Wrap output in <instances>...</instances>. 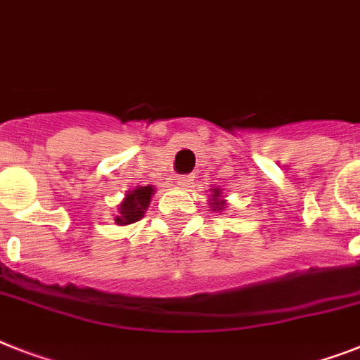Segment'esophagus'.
I'll list each match as a JSON object with an SVG mask.
<instances>
[{"mask_svg":"<svg viewBox=\"0 0 360 360\" xmlns=\"http://www.w3.org/2000/svg\"><path fill=\"white\" fill-rule=\"evenodd\" d=\"M193 182H195V176H191V174H178L176 176V186L182 187V189L191 187Z\"/></svg>","mask_w":360,"mask_h":360,"instance_id":"obj_1","label":"esophagus"}]
</instances>
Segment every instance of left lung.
<instances>
[{"label": "left lung", "mask_w": 360, "mask_h": 360, "mask_svg": "<svg viewBox=\"0 0 360 360\" xmlns=\"http://www.w3.org/2000/svg\"><path fill=\"white\" fill-rule=\"evenodd\" d=\"M213 195H212V202H210V206H212L213 212H222L224 206H226V202L221 198V189H212Z\"/></svg>", "instance_id": "left-lung-1"}]
</instances>
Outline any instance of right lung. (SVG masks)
<instances>
[{"mask_svg": "<svg viewBox=\"0 0 360 360\" xmlns=\"http://www.w3.org/2000/svg\"><path fill=\"white\" fill-rule=\"evenodd\" d=\"M153 195V186L136 187L134 191L127 193V195H124V200L121 202L120 215L115 217V222H117L120 226H124V224H132V222L139 221V219L145 215V212H147Z\"/></svg>", "mask_w": 360, "mask_h": 360, "instance_id": "add662e5", "label": "right lung"}]
</instances>
